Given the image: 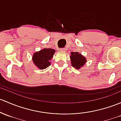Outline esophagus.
<instances>
[{
	"instance_id": "esophagus-1",
	"label": "esophagus",
	"mask_w": 121,
	"mask_h": 121,
	"mask_svg": "<svg viewBox=\"0 0 121 121\" xmlns=\"http://www.w3.org/2000/svg\"><path fill=\"white\" fill-rule=\"evenodd\" d=\"M60 50L61 52H65L66 51L65 49H64V48H63V49H60Z\"/></svg>"
}]
</instances>
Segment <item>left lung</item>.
I'll return each instance as SVG.
<instances>
[{
	"instance_id": "8db88e82",
	"label": "left lung",
	"mask_w": 121,
	"mask_h": 121,
	"mask_svg": "<svg viewBox=\"0 0 121 121\" xmlns=\"http://www.w3.org/2000/svg\"><path fill=\"white\" fill-rule=\"evenodd\" d=\"M71 63L73 67L79 69L86 64V58L78 52H71L70 55Z\"/></svg>"
}]
</instances>
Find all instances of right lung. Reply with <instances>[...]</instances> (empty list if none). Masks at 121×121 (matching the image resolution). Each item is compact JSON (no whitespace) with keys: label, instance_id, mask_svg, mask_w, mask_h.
Returning <instances> with one entry per match:
<instances>
[{"label":"right lung","instance_id":"right-lung-1","mask_svg":"<svg viewBox=\"0 0 121 121\" xmlns=\"http://www.w3.org/2000/svg\"><path fill=\"white\" fill-rule=\"evenodd\" d=\"M55 52V50L51 48H44L39 52H35L33 54L32 58L33 63L39 69H46L51 64L50 61L53 58Z\"/></svg>","mask_w":121,"mask_h":121}]
</instances>
